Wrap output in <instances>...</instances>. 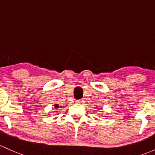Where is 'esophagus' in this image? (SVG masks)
Wrapping results in <instances>:
<instances>
[{
    "mask_svg": "<svg viewBox=\"0 0 155 155\" xmlns=\"http://www.w3.org/2000/svg\"><path fill=\"white\" fill-rule=\"evenodd\" d=\"M84 102V99H78V100L76 101V103H83Z\"/></svg>",
    "mask_w": 155,
    "mask_h": 155,
    "instance_id": "1",
    "label": "esophagus"
}]
</instances>
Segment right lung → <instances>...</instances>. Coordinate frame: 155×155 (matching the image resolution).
I'll use <instances>...</instances> for the list:
<instances>
[{"mask_svg": "<svg viewBox=\"0 0 155 155\" xmlns=\"http://www.w3.org/2000/svg\"><path fill=\"white\" fill-rule=\"evenodd\" d=\"M55 107H56V108H58V107H59V106H58V105L56 104V105H55Z\"/></svg>", "mask_w": 155, "mask_h": 155, "instance_id": "1", "label": "right lung"}]
</instances>
